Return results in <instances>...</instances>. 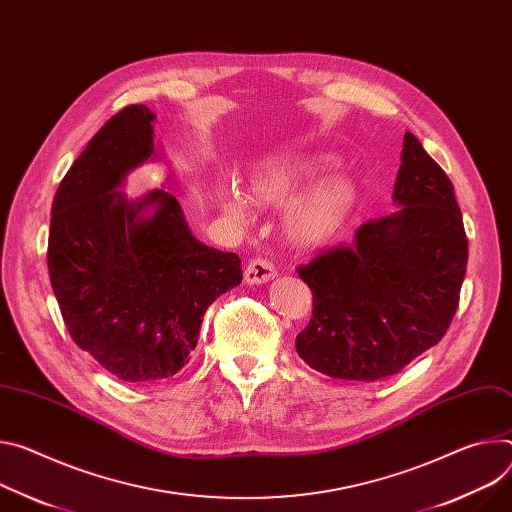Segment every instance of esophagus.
I'll return each instance as SVG.
<instances>
[{
  "label": "esophagus",
  "instance_id": "esophagus-1",
  "mask_svg": "<svg viewBox=\"0 0 512 512\" xmlns=\"http://www.w3.org/2000/svg\"><path fill=\"white\" fill-rule=\"evenodd\" d=\"M277 275L275 271V265L269 261V259H253L247 269H245V284L249 286H259V284H267L271 282L273 277Z\"/></svg>",
  "mask_w": 512,
  "mask_h": 512
}]
</instances>
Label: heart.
<instances>
[{
  "label": "heart",
  "instance_id": "b5f03b06",
  "mask_svg": "<svg viewBox=\"0 0 512 512\" xmlns=\"http://www.w3.org/2000/svg\"><path fill=\"white\" fill-rule=\"evenodd\" d=\"M333 161V157L267 161L249 175V194L235 181L220 183V208L228 218L245 222L251 218V198L259 204L284 206L320 171L331 167ZM353 204L355 188L347 177L324 179L288 208V235L304 247L327 243L341 230Z\"/></svg>",
  "mask_w": 512,
  "mask_h": 512
}]
</instances>
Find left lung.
Masks as SVG:
<instances>
[{"label": "left lung", "mask_w": 512, "mask_h": 512, "mask_svg": "<svg viewBox=\"0 0 512 512\" xmlns=\"http://www.w3.org/2000/svg\"><path fill=\"white\" fill-rule=\"evenodd\" d=\"M394 214L359 226L353 245L320 253L298 275L314 298L298 355L324 376L376 382L447 333L466 277L468 239L453 183L404 134Z\"/></svg>", "instance_id": "8db88e82"}]
</instances>
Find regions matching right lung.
Returning <instances> with one entry per match:
<instances>
[{
  "mask_svg": "<svg viewBox=\"0 0 512 512\" xmlns=\"http://www.w3.org/2000/svg\"><path fill=\"white\" fill-rule=\"evenodd\" d=\"M155 118L128 106L87 143L55 194L46 255L71 339L130 384L175 376L208 306L243 280L241 259L200 243L173 194L122 192L134 169L161 159Z\"/></svg>",
  "mask_w": 512,
  "mask_h": 512,
  "instance_id": "1",
  "label": "right lung"
}]
</instances>
